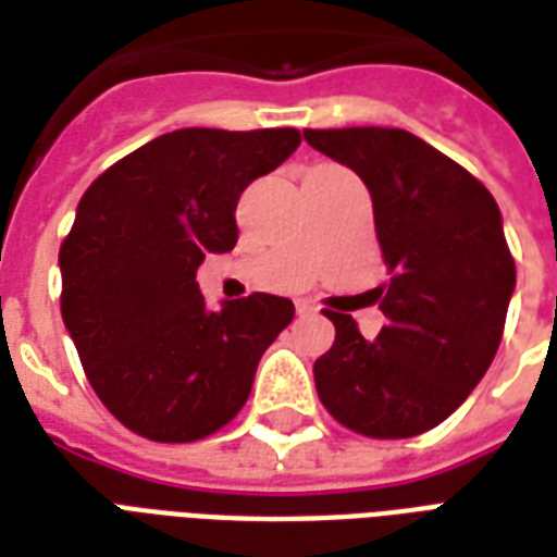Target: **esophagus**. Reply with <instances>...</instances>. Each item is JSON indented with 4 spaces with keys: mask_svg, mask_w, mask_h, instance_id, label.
<instances>
[{
    "mask_svg": "<svg viewBox=\"0 0 557 557\" xmlns=\"http://www.w3.org/2000/svg\"><path fill=\"white\" fill-rule=\"evenodd\" d=\"M295 310H298V315H313L315 313V304L298 301V304H295Z\"/></svg>",
    "mask_w": 557,
    "mask_h": 557,
    "instance_id": "obj_1",
    "label": "esophagus"
}]
</instances>
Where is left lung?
<instances>
[{
	"label": "left lung",
	"instance_id": "1",
	"mask_svg": "<svg viewBox=\"0 0 557 557\" xmlns=\"http://www.w3.org/2000/svg\"><path fill=\"white\" fill-rule=\"evenodd\" d=\"M361 175L391 280L373 301L387 325L325 310L334 346L313 363L327 414L367 438H411L450 418L490 370L516 286L498 202L438 148L399 127L304 131Z\"/></svg>",
	"mask_w": 557,
	"mask_h": 557
}]
</instances>
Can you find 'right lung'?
Masks as SVG:
<instances>
[{
    "mask_svg": "<svg viewBox=\"0 0 557 557\" xmlns=\"http://www.w3.org/2000/svg\"><path fill=\"white\" fill-rule=\"evenodd\" d=\"M301 131L182 127L101 172L59 250L62 319L89 385L148 442H199L226 426L289 298L253 292L208 310L196 268L238 242L244 187L277 170Z\"/></svg>",
    "mask_w": 557,
    "mask_h": 557,
    "instance_id": "1",
    "label": "right lung"
}]
</instances>
